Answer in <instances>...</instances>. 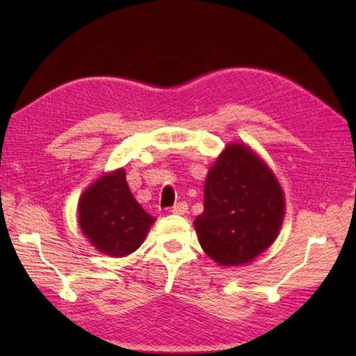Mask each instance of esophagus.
I'll return each instance as SVG.
<instances>
[{"label":"esophagus","instance_id":"34e87169","mask_svg":"<svg viewBox=\"0 0 356 356\" xmlns=\"http://www.w3.org/2000/svg\"><path fill=\"white\" fill-rule=\"evenodd\" d=\"M186 211H188L186 202H180V203H176L174 207H171V213H174V214H185Z\"/></svg>","mask_w":356,"mask_h":356}]
</instances>
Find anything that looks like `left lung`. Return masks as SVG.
<instances>
[{"mask_svg":"<svg viewBox=\"0 0 356 356\" xmlns=\"http://www.w3.org/2000/svg\"><path fill=\"white\" fill-rule=\"evenodd\" d=\"M283 216V191L274 174L251 149L234 143L209 170L203 213L194 226L211 259L237 266L274 243Z\"/></svg>","mask_w":356,"mask_h":356,"instance_id":"left-lung-1","label":"left lung"}]
</instances>
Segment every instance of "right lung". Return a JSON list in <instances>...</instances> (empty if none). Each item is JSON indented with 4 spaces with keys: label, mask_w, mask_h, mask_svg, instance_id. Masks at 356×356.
Wrapping results in <instances>:
<instances>
[{
    "label": "right lung",
    "mask_w": 356,
    "mask_h": 356,
    "mask_svg": "<svg viewBox=\"0 0 356 356\" xmlns=\"http://www.w3.org/2000/svg\"><path fill=\"white\" fill-rule=\"evenodd\" d=\"M154 217L143 209L127 185L125 171L105 174L79 202V226L95 248L111 257L134 252Z\"/></svg>",
    "instance_id": "add662e5"
}]
</instances>
